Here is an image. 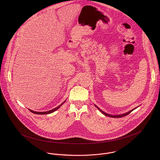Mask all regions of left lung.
Segmentation results:
<instances>
[{
  "label": "left lung",
  "mask_w": 160,
  "mask_h": 160,
  "mask_svg": "<svg viewBox=\"0 0 160 160\" xmlns=\"http://www.w3.org/2000/svg\"><path fill=\"white\" fill-rule=\"evenodd\" d=\"M95 107H97V108L98 109V110H99L102 113H103V114H104V115H105V116H109V117H112V118H121V117L125 116H126V115L129 114L131 112H132L134 110H135L136 108H137V107H136V108H135L132 109V110H131V111H129V112H127V113H124V114H119V115H112V114H108V113H105L104 112H103L102 110H100L98 107H97L95 105Z\"/></svg>",
  "instance_id": "1"
}]
</instances>
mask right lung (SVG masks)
<instances>
[{
	"mask_svg": "<svg viewBox=\"0 0 160 160\" xmlns=\"http://www.w3.org/2000/svg\"><path fill=\"white\" fill-rule=\"evenodd\" d=\"M65 101L66 100H65L61 105H60L59 106H58L57 107H56V108H53V109H52V110H49V111H47V112H34V111H32V110H29L32 113H34V114H49V113H53V112H54L55 111H56L57 110H58L65 102Z\"/></svg>",
	"mask_w": 160,
	"mask_h": 160,
	"instance_id": "right-lung-1",
	"label": "right lung"
}]
</instances>
